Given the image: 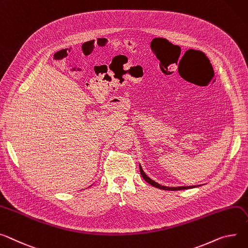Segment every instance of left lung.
Listing matches in <instances>:
<instances>
[{
    "label": "left lung",
    "mask_w": 248,
    "mask_h": 248,
    "mask_svg": "<svg viewBox=\"0 0 248 248\" xmlns=\"http://www.w3.org/2000/svg\"><path fill=\"white\" fill-rule=\"evenodd\" d=\"M140 171L141 176L143 177V179L146 181V183H148L150 185H152L153 186L157 187V188H159V189H164V190H181V189H188V188H193V187H195V186H177V187L164 186H161V185L155 183V180H153L152 178L148 177V176L144 173V171L142 170V169H141V167H140Z\"/></svg>",
    "instance_id": "obj_1"
}]
</instances>
